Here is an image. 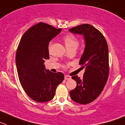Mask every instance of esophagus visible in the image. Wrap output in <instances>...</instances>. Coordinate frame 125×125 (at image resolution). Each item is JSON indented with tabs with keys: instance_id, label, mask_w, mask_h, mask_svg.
<instances>
[{
	"instance_id": "esophagus-1",
	"label": "esophagus",
	"mask_w": 125,
	"mask_h": 125,
	"mask_svg": "<svg viewBox=\"0 0 125 125\" xmlns=\"http://www.w3.org/2000/svg\"><path fill=\"white\" fill-rule=\"evenodd\" d=\"M64 78H65V80H69V79H71V77L69 75H65Z\"/></svg>"
}]
</instances>
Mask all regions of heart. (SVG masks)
<instances>
[{"instance_id":"b5f03b06","label":"heart","mask_w":125,"mask_h":125,"mask_svg":"<svg viewBox=\"0 0 125 125\" xmlns=\"http://www.w3.org/2000/svg\"><path fill=\"white\" fill-rule=\"evenodd\" d=\"M63 42L65 43L67 50L72 49H77L79 46V41L72 34H67L63 38Z\"/></svg>"}]
</instances>
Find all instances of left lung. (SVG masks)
<instances>
[{
	"label": "left lung",
	"instance_id": "obj_1",
	"mask_svg": "<svg viewBox=\"0 0 125 125\" xmlns=\"http://www.w3.org/2000/svg\"><path fill=\"white\" fill-rule=\"evenodd\" d=\"M73 34L83 36L85 49L79 64L85 68L82 79L77 75L72 79L77 82V86L70 92L73 101L86 104L93 102L100 95L109 76V53L106 39L100 31L87 24L71 28Z\"/></svg>",
	"mask_w": 125,
	"mask_h": 125
}]
</instances>
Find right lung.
I'll use <instances>...</instances> for the list:
<instances>
[{
  "label": "right lung",
  "mask_w": 125,
  "mask_h": 125,
  "mask_svg": "<svg viewBox=\"0 0 125 125\" xmlns=\"http://www.w3.org/2000/svg\"><path fill=\"white\" fill-rule=\"evenodd\" d=\"M62 29L40 22L24 32L16 55L19 81L28 95L38 103L52 100L56 87L64 79L62 72L46 70L44 60L49 59L48 44Z\"/></svg>",
  "instance_id": "right-lung-1"
}]
</instances>
